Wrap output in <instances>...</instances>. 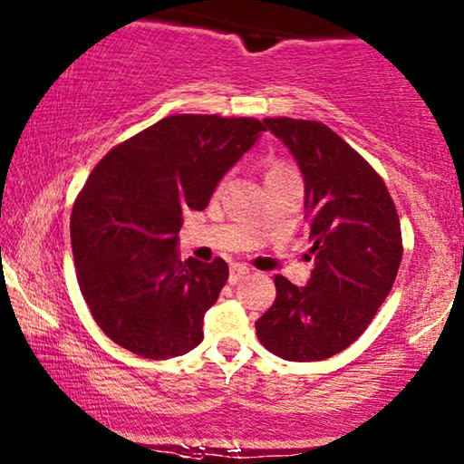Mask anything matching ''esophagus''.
<instances>
[{
	"label": "esophagus",
	"mask_w": 464,
	"mask_h": 464,
	"mask_svg": "<svg viewBox=\"0 0 464 464\" xmlns=\"http://www.w3.org/2000/svg\"><path fill=\"white\" fill-rule=\"evenodd\" d=\"M246 274H248V267H246V266H243V264H234V266L230 267V285H238L240 280L246 278Z\"/></svg>",
	"instance_id": "34e87169"
}]
</instances>
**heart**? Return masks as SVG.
<instances>
[{"instance_id":"b5f03b06","label":"heart","mask_w":464,"mask_h":464,"mask_svg":"<svg viewBox=\"0 0 464 464\" xmlns=\"http://www.w3.org/2000/svg\"><path fill=\"white\" fill-rule=\"evenodd\" d=\"M276 169H286V167H282V165H276V167H274V169H272V171H276Z\"/></svg>"}]
</instances>
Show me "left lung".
<instances>
[{"label":"left lung","mask_w":464,"mask_h":464,"mask_svg":"<svg viewBox=\"0 0 464 464\" xmlns=\"http://www.w3.org/2000/svg\"><path fill=\"white\" fill-rule=\"evenodd\" d=\"M264 123L304 176L314 270L305 286L274 278L276 299L255 331L282 360H326L366 331L392 291L400 218L379 173L331 127L288 117Z\"/></svg>","instance_id":"obj_1"}]
</instances>
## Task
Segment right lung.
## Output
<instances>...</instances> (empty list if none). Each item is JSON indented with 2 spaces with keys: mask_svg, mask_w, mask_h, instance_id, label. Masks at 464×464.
<instances>
[{
  "mask_svg": "<svg viewBox=\"0 0 464 464\" xmlns=\"http://www.w3.org/2000/svg\"><path fill=\"white\" fill-rule=\"evenodd\" d=\"M257 119L173 115L112 149L90 173L71 216L83 299L106 337L150 360L184 355L227 280V264L182 261V211H203L257 142Z\"/></svg>",
  "mask_w": 464,
  "mask_h": 464,
  "instance_id": "obj_1",
  "label": "right lung"
}]
</instances>
